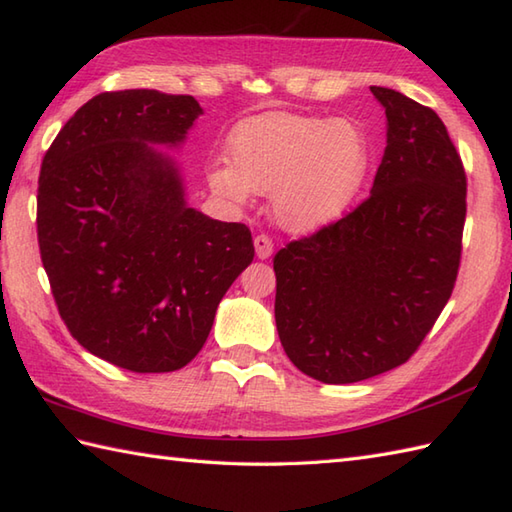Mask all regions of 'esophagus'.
Listing matches in <instances>:
<instances>
[{
    "label": "esophagus",
    "instance_id": "1",
    "mask_svg": "<svg viewBox=\"0 0 512 512\" xmlns=\"http://www.w3.org/2000/svg\"><path fill=\"white\" fill-rule=\"evenodd\" d=\"M272 248L275 246H272V240L268 235H255V253L259 259H268L272 255Z\"/></svg>",
    "mask_w": 512,
    "mask_h": 512
}]
</instances>
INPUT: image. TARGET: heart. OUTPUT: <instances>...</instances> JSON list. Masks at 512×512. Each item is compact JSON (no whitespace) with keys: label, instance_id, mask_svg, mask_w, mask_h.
Instances as JSON below:
<instances>
[{"label":"heart","instance_id":"b5f03b06","mask_svg":"<svg viewBox=\"0 0 512 512\" xmlns=\"http://www.w3.org/2000/svg\"><path fill=\"white\" fill-rule=\"evenodd\" d=\"M229 163L213 165V194L248 202L272 192V218L292 233L316 231L340 218L368 172L371 148L344 120L294 113L251 117L233 130Z\"/></svg>","mask_w":512,"mask_h":512}]
</instances>
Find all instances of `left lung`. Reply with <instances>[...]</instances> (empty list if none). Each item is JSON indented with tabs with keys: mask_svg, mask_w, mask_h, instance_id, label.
Instances as JSON below:
<instances>
[{
	"mask_svg": "<svg viewBox=\"0 0 512 512\" xmlns=\"http://www.w3.org/2000/svg\"><path fill=\"white\" fill-rule=\"evenodd\" d=\"M386 150L371 196L275 255V320L292 364L353 384L410 360L458 277L467 176L430 106L371 87Z\"/></svg>",
	"mask_w": 512,
	"mask_h": 512,
	"instance_id": "left-lung-1",
	"label": "left lung"
}]
</instances>
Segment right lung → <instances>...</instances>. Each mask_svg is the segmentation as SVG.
<instances>
[{
    "instance_id": "1",
    "label": "right lung",
    "mask_w": 512,
    "mask_h": 512,
    "mask_svg": "<svg viewBox=\"0 0 512 512\" xmlns=\"http://www.w3.org/2000/svg\"><path fill=\"white\" fill-rule=\"evenodd\" d=\"M202 113L192 95L106 91L45 152L37 194L41 261L69 334L133 373H170L205 344L231 283L255 257L246 224L185 202L176 163Z\"/></svg>"
}]
</instances>
